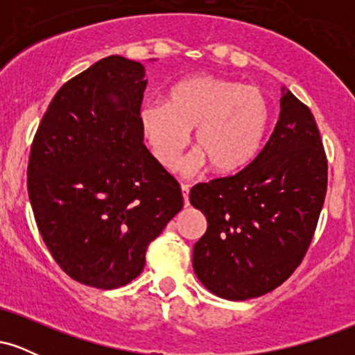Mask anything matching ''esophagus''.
I'll return each mask as SVG.
<instances>
[{"label":"esophagus","instance_id":"34e87169","mask_svg":"<svg viewBox=\"0 0 355 355\" xmlns=\"http://www.w3.org/2000/svg\"><path fill=\"white\" fill-rule=\"evenodd\" d=\"M189 191H190V187L189 185H182V195H183V205L189 207L190 202H189Z\"/></svg>","mask_w":355,"mask_h":355}]
</instances>
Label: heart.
<instances>
[{"instance_id":"obj_1","label":"heart","mask_w":355,"mask_h":355,"mask_svg":"<svg viewBox=\"0 0 355 355\" xmlns=\"http://www.w3.org/2000/svg\"><path fill=\"white\" fill-rule=\"evenodd\" d=\"M272 108L260 89L218 76H193L170 89L165 105L141 108V125L153 155L166 168L177 164L190 130L195 164L229 175L257 157L266 141Z\"/></svg>"}]
</instances>
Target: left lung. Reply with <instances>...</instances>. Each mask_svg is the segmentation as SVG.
<instances>
[{
	"instance_id": "obj_1",
	"label": "left lung",
	"mask_w": 355,
	"mask_h": 355,
	"mask_svg": "<svg viewBox=\"0 0 355 355\" xmlns=\"http://www.w3.org/2000/svg\"><path fill=\"white\" fill-rule=\"evenodd\" d=\"M325 191L319 128L309 107L282 88L279 121L252 164L190 191V203L207 218L193 245L195 275L229 300L274 291L302 262Z\"/></svg>"
}]
</instances>
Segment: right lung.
<instances>
[{
  "label": "right lung",
  "mask_w": 355,
  "mask_h": 355,
  "mask_svg": "<svg viewBox=\"0 0 355 355\" xmlns=\"http://www.w3.org/2000/svg\"><path fill=\"white\" fill-rule=\"evenodd\" d=\"M138 61L112 55L63 85L42 118L28 195L48 250L76 282L137 279L150 242L183 207L178 182L144 145Z\"/></svg>",
  "instance_id": "right-lung-1"
}]
</instances>
